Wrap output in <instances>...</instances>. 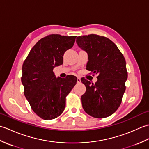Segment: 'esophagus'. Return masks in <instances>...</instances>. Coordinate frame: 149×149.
<instances>
[{"instance_id": "obj_1", "label": "esophagus", "mask_w": 149, "mask_h": 149, "mask_svg": "<svg viewBox=\"0 0 149 149\" xmlns=\"http://www.w3.org/2000/svg\"><path fill=\"white\" fill-rule=\"evenodd\" d=\"M77 83H81V79H80L79 77H77Z\"/></svg>"}]
</instances>
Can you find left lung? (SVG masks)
<instances>
[{"label":"left lung","mask_w":149,"mask_h":149,"mask_svg":"<svg viewBox=\"0 0 149 149\" xmlns=\"http://www.w3.org/2000/svg\"><path fill=\"white\" fill-rule=\"evenodd\" d=\"M76 42L88 54L86 69L98 74L95 84L81 79L86 87L81 97L83 107L94 118H106L115 113L122 102L127 79L125 58L115 44L105 36L91 34L78 36Z\"/></svg>","instance_id":"8db88e82"}]
</instances>
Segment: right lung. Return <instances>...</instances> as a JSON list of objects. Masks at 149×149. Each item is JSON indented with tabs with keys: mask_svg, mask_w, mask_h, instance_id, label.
Returning a JSON list of instances; mask_svg holds the SVG:
<instances>
[{
	"mask_svg": "<svg viewBox=\"0 0 149 149\" xmlns=\"http://www.w3.org/2000/svg\"><path fill=\"white\" fill-rule=\"evenodd\" d=\"M76 36L52 34L40 39L22 66V83L31 109L43 120H52L63 112L66 97L77 83V77L56 78L53 69L61 65L63 55L71 49Z\"/></svg>",
	"mask_w": 149,
	"mask_h": 149,
	"instance_id": "right-lung-1",
	"label": "right lung"
}]
</instances>
